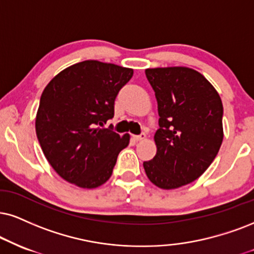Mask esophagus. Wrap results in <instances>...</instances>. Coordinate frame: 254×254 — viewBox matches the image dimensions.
<instances>
[{
    "label": "esophagus",
    "instance_id": "1",
    "mask_svg": "<svg viewBox=\"0 0 254 254\" xmlns=\"http://www.w3.org/2000/svg\"><path fill=\"white\" fill-rule=\"evenodd\" d=\"M145 139H146V133H141L139 134V135L134 136V140H135V141H142V140Z\"/></svg>",
    "mask_w": 254,
    "mask_h": 254
}]
</instances>
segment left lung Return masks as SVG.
I'll use <instances>...</instances> for the list:
<instances>
[{"instance_id": "1", "label": "left lung", "mask_w": 254, "mask_h": 254, "mask_svg": "<svg viewBox=\"0 0 254 254\" xmlns=\"http://www.w3.org/2000/svg\"><path fill=\"white\" fill-rule=\"evenodd\" d=\"M158 101L156 154L143 162L155 186L173 190L196 180L223 142V102L199 71L187 67L146 69Z\"/></svg>"}]
</instances>
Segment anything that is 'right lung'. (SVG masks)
I'll return each mask as SVG.
<instances>
[{"mask_svg": "<svg viewBox=\"0 0 254 254\" xmlns=\"http://www.w3.org/2000/svg\"><path fill=\"white\" fill-rule=\"evenodd\" d=\"M133 69L88 60L70 65L47 84L40 99L35 128L43 154L56 173L82 189H95L113 173L129 143L108 120L119 92Z\"/></svg>", "mask_w": 254, "mask_h": 254, "instance_id": "add662e5", "label": "right lung"}]
</instances>
